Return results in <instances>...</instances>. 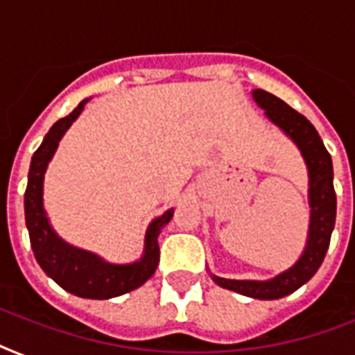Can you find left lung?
<instances>
[{
  "label": "left lung",
  "mask_w": 355,
  "mask_h": 355,
  "mask_svg": "<svg viewBox=\"0 0 355 355\" xmlns=\"http://www.w3.org/2000/svg\"><path fill=\"white\" fill-rule=\"evenodd\" d=\"M252 99L265 118L275 123L302 155L309 177V230L306 247L300 258L280 275L269 280H230L211 275L217 286L236 291L239 295L259 300H276L287 297L302 287L319 270L320 263L330 247V237L336 227L337 199L334 189V166L319 132L302 114L293 110L287 103L265 90H252Z\"/></svg>",
  "instance_id": "left-lung-1"
}]
</instances>
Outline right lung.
<instances>
[{"label": "right lung", "mask_w": 355, "mask_h": 355, "mask_svg": "<svg viewBox=\"0 0 355 355\" xmlns=\"http://www.w3.org/2000/svg\"><path fill=\"white\" fill-rule=\"evenodd\" d=\"M90 99L92 97L83 99L69 116L58 119L31 158L24 200L25 225L29 230L31 247L36 261L49 278L75 297L107 300L138 289L155 275L160 259L158 236L162 228L171 221L175 210L171 208L149 223L144 239V254L132 263H110L90 250L69 245L55 232L44 208V177L49 162L55 156L58 141L79 118Z\"/></svg>", "instance_id": "right-lung-1"}]
</instances>
